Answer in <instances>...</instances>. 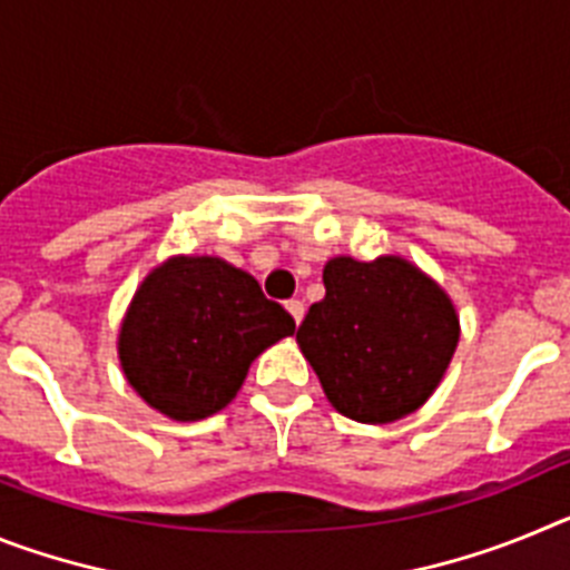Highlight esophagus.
I'll use <instances>...</instances> for the list:
<instances>
[{"mask_svg":"<svg viewBox=\"0 0 570 570\" xmlns=\"http://www.w3.org/2000/svg\"><path fill=\"white\" fill-rule=\"evenodd\" d=\"M285 308H288V314L294 316V322H296V325H299V322H302V316H305V305H302L299 299H291L288 305H285Z\"/></svg>","mask_w":570,"mask_h":570,"instance_id":"1","label":"esophagus"}]
</instances>
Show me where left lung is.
Instances as JSON below:
<instances>
[{
  "label": "left lung",
  "instance_id": "obj_1",
  "mask_svg": "<svg viewBox=\"0 0 570 570\" xmlns=\"http://www.w3.org/2000/svg\"><path fill=\"white\" fill-rule=\"evenodd\" d=\"M325 299L296 331L325 396L356 422H394L434 394L460 342V320L436 282L411 262L336 256Z\"/></svg>",
  "mask_w": 570,
  "mask_h": 570
}]
</instances>
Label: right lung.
<instances>
[{"label":"right lung","instance_id":"1","mask_svg":"<svg viewBox=\"0 0 570 570\" xmlns=\"http://www.w3.org/2000/svg\"><path fill=\"white\" fill-rule=\"evenodd\" d=\"M296 322L259 282L216 256H176L136 291L119 334L134 391L170 420L223 411L248 367Z\"/></svg>","mask_w":570,"mask_h":570}]
</instances>
